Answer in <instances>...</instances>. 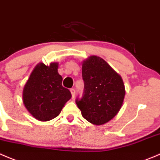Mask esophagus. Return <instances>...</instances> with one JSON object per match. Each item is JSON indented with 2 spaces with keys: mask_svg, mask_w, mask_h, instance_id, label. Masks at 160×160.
<instances>
[{
  "mask_svg": "<svg viewBox=\"0 0 160 160\" xmlns=\"http://www.w3.org/2000/svg\"><path fill=\"white\" fill-rule=\"evenodd\" d=\"M70 92L71 93H72V98H74V97H75V90L74 89V88H71Z\"/></svg>",
  "mask_w": 160,
  "mask_h": 160,
  "instance_id": "obj_1",
  "label": "esophagus"
}]
</instances>
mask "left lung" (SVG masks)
<instances>
[{"label":"left lung","mask_w":160,"mask_h":160,"mask_svg":"<svg viewBox=\"0 0 160 160\" xmlns=\"http://www.w3.org/2000/svg\"><path fill=\"white\" fill-rule=\"evenodd\" d=\"M84 92L76 102L82 116L94 125L114 118L121 108L126 90L122 77L102 58L92 55L82 63Z\"/></svg>","instance_id":"8db88e82"}]
</instances>
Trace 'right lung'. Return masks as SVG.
Masks as SVG:
<instances>
[{"instance_id": "right-lung-1", "label": "right lung", "mask_w": 160, "mask_h": 160, "mask_svg": "<svg viewBox=\"0 0 160 160\" xmlns=\"http://www.w3.org/2000/svg\"><path fill=\"white\" fill-rule=\"evenodd\" d=\"M58 68L57 62L48 66L39 63L23 89L24 106L39 121H49L57 117L72 98L70 91L62 86V77L58 72Z\"/></svg>"}]
</instances>
